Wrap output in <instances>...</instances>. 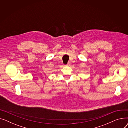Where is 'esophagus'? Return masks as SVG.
<instances>
[{
    "instance_id": "esophagus-1",
    "label": "esophagus",
    "mask_w": 128,
    "mask_h": 128,
    "mask_svg": "<svg viewBox=\"0 0 128 128\" xmlns=\"http://www.w3.org/2000/svg\"><path fill=\"white\" fill-rule=\"evenodd\" d=\"M70 63H68V64L66 65V66H70Z\"/></svg>"
}]
</instances>
